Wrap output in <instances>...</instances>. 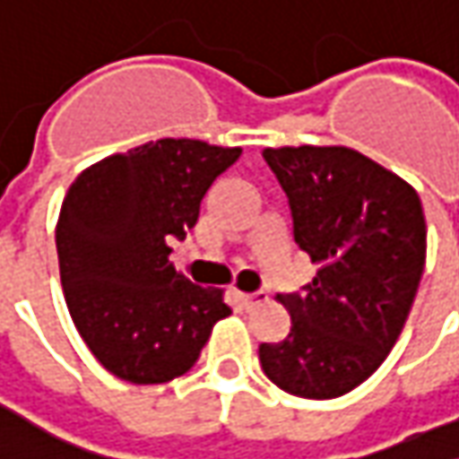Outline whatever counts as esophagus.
Here are the masks:
<instances>
[{
  "instance_id": "1",
  "label": "esophagus",
  "mask_w": 459,
  "mask_h": 459,
  "mask_svg": "<svg viewBox=\"0 0 459 459\" xmlns=\"http://www.w3.org/2000/svg\"><path fill=\"white\" fill-rule=\"evenodd\" d=\"M238 298H240L243 308H253V306H258V303L269 300V295H266V292H238Z\"/></svg>"
}]
</instances>
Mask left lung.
Masks as SVG:
<instances>
[{"label": "left lung", "instance_id": "8db88e82", "mask_svg": "<svg viewBox=\"0 0 459 459\" xmlns=\"http://www.w3.org/2000/svg\"><path fill=\"white\" fill-rule=\"evenodd\" d=\"M292 213L295 243L318 264L281 342L258 347L264 374L306 397H342L394 347L426 264V219L408 182L344 146L264 151Z\"/></svg>", "mask_w": 459, "mask_h": 459}]
</instances>
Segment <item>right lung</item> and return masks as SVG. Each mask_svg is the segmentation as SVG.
Returning a JSON list of instances; mask_svg holds the SVG:
<instances>
[{"mask_svg":"<svg viewBox=\"0 0 459 459\" xmlns=\"http://www.w3.org/2000/svg\"><path fill=\"white\" fill-rule=\"evenodd\" d=\"M240 148L161 138L115 153L70 185L56 221L59 277L82 342L117 378L164 384L198 360L232 308L169 261L212 182Z\"/></svg>","mask_w":459,"mask_h":459,"instance_id":"1","label":"right lung"}]
</instances>
